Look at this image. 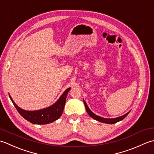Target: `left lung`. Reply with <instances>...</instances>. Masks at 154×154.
Here are the masks:
<instances>
[{
    "label": "left lung",
    "instance_id": "1",
    "mask_svg": "<svg viewBox=\"0 0 154 154\" xmlns=\"http://www.w3.org/2000/svg\"><path fill=\"white\" fill-rule=\"evenodd\" d=\"M84 105H85V107H86V112L88 114H89L91 118H92L94 119V120H97V121H99L100 122H102V123H106V124H115L116 123V122H120L121 120H123L125 117L127 116L128 114H129L130 112H128L126 114H124V116H122L120 117H118V118H102L100 116H98L96 115L95 114H94V113L90 110V108H88V106L86 102L84 101Z\"/></svg>",
    "mask_w": 154,
    "mask_h": 154
}]
</instances>
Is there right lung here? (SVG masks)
<instances>
[{"label": "right lung", "mask_w": 154, "mask_h": 154, "mask_svg": "<svg viewBox=\"0 0 154 154\" xmlns=\"http://www.w3.org/2000/svg\"><path fill=\"white\" fill-rule=\"evenodd\" d=\"M70 88H68L66 90L53 105L46 108L36 111H26L21 109L16 104L10 95L9 97L18 113L26 120L34 124H48L58 120L61 116L64 110L66 99Z\"/></svg>", "instance_id": "add662e5"}]
</instances>
